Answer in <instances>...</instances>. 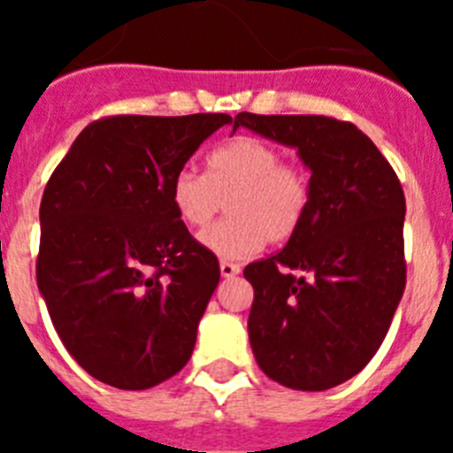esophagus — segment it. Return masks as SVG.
Masks as SVG:
<instances>
[{
  "label": "esophagus",
  "instance_id": "34e87169",
  "mask_svg": "<svg viewBox=\"0 0 453 453\" xmlns=\"http://www.w3.org/2000/svg\"><path fill=\"white\" fill-rule=\"evenodd\" d=\"M219 274H222L224 279H231V276L240 274V265H238V263L222 261V263H219Z\"/></svg>",
  "mask_w": 453,
  "mask_h": 453
}]
</instances>
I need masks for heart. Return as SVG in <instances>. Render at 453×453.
<instances>
[{
	"label": "heart",
	"instance_id": "1",
	"mask_svg": "<svg viewBox=\"0 0 453 453\" xmlns=\"http://www.w3.org/2000/svg\"><path fill=\"white\" fill-rule=\"evenodd\" d=\"M172 206L190 229H203L226 199L222 222L199 235V245L219 258H245L263 242L297 234L311 206L303 167L283 163L281 151L251 135L224 142L208 156V174L186 165L172 177Z\"/></svg>",
	"mask_w": 453,
	"mask_h": 453
}]
</instances>
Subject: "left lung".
Segmentation results:
<instances>
[{"instance_id": "1", "label": "left lung", "mask_w": 453, "mask_h": 453, "mask_svg": "<svg viewBox=\"0 0 453 453\" xmlns=\"http://www.w3.org/2000/svg\"><path fill=\"white\" fill-rule=\"evenodd\" d=\"M238 127L297 150L311 170V206L297 234L245 267L254 286L251 351L272 381L329 390L370 363L402 302V183L351 122L238 113Z\"/></svg>"}]
</instances>
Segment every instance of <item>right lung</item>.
I'll list each match as a JSON object with an SVG mask.
<instances>
[{
	"instance_id": "right-lung-1",
	"label": "right lung",
	"mask_w": 453,
	"mask_h": 453,
	"mask_svg": "<svg viewBox=\"0 0 453 453\" xmlns=\"http://www.w3.org/2000/svg\"><path fill=\"white\" fill-rule=\"evenodd\" d=\"M226 113L88 124L40 202L35 276L58 338L90 376L147 390L190 358L219 263L188 234L170 183Z\"/></svg>"
}]
</instances>
